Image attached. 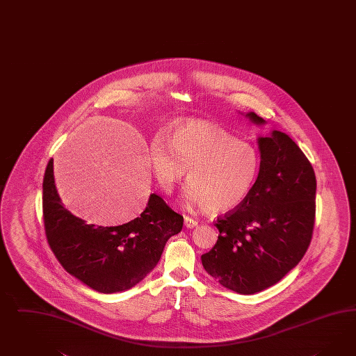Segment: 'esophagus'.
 <instances>
[{"label":"esophagus","mask_w":356,"mask_h":356,"mask_svg":"<svg viewBox=\"0 0 356 356\" xmlns=\"http://www.w3.org/2000/svg\"><path fill=\"white\" fill-rule=\"evenodd\" d=\"M184 224H185L186 228H194V227L198 225V221L195 220V219H193L191 216H185V218H184Z\"/></svg>","instance_id":"esophagus-1"}]
</instances>
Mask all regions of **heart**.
Returning <instances> with one entry per match:
<instances>
[{
    "instance_id": "obj_1",
    "label": "heart",
    "mask_w": 356,
    "mask_h": 356,
    "mask_svg": "<svg viewBox=\"0 0 356 356\" xmlns=\"http://www.w3.org/2000/svg\"><path fill=\"white\" fill-rule=\"evenodd\" d=\"M149 158L165 193L172 192L189 170L185 202L206 207L211 215L240 207L250 195L261 167L259 152L252 145L201 120L173 125L168 143L156 138L150 144Z\"/></svg>"
}]
</instances>
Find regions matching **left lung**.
<instances>
[{
  "instance_id": "left-lung-1",
  "label": "left lung",
  "mask_w": 356,
  "mask_h": 356,
  "mask_svg": "<svg viewBox=\"0 0 356 356\" xmlns=\"http://www.w3.org/2000/svg\"><path fill=\"white\" fill-rule=\"evenodd\" d=\"M246 116L257 124L264 119ZM258 180L248 200L215 221L220 232L201 257L224 288L254 294L279 282L306 254L316 212V177L307 156L288 135L259 137Z\"/></svg>"
}]
</instances>
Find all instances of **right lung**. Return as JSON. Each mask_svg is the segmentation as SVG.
Wrapping results in <instances>:
<instances>
[{
    "instance_id": "add662e5",
    "label": "right lung",
    "mask_w": 356,
    "mask_h": 356,
    "mask_svg": "<svg viewBox=\"0 0 356 356\" xmlns=\"http://www.w3.org/2000/svg\"><path fill=\"white\" fill-rule=\"evenodd\" d=\"M49 246L70 275L104 294L135 286L158 264L165 242L183 229V215L152 194L144 212L116 227L87 224L68 211L54 184L53 159L42 181Z\"/></svg>"
}]
</instances>
